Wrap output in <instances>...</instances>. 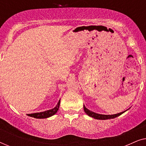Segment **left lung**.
<instances>
[{
    "label": "left lung",
    "mask_w": 146,
    "mask_h": 146,
    "mask_svg": "<svg viewBox=\"0 0 146 146\" xmlns=\"http://www.w3.org/2000/svg\"><path fill=\"white\" fill-rule=\"evenodd\" d=\"M84 111L87 113L89 116L92 117L95 119H112V118H115L119 115H120L121 114H122L123 112H125V111H123V112H120L118 113H116V114H113V115H102V114H99V113H96L95 112H93L90 110H89L88 109H87L85 107V106L84 105Z\"/></svg>",
    "instance_id": "left-lung-1"
}]
</instances>
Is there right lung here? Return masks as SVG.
Segmentation results:
<instances>
[{"label":"right lung","instance_id":"right-lung-1","mask_svg":"<svg viewBox=\"0 0 146 146\" xmlns=\"http://www.w3.org/2000/svg\"><path fill=\"white\" fill-rule=\"evenodd\" d=\"M60 100H59L58 103L56 106L54 108L49 110L43 111V112H38V113H30V114H27L29 116L35 117V118H46V117H50L52 115H54L57 111L58 110L60 107Z\"/></svg>","mask_w":146,"mask_h":146}]
</instances>
